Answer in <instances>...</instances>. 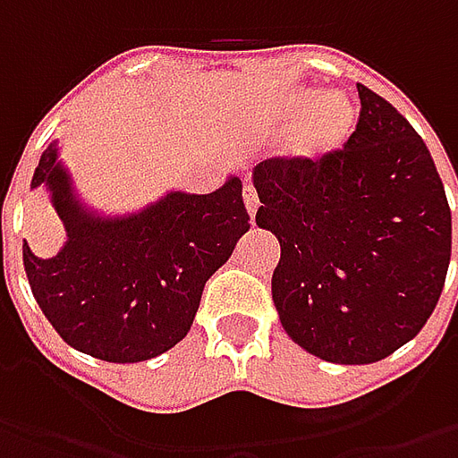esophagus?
I'll return each mask as SVG.
<instances>
[{
  "label": "esophagus",
  "mask_w": 458,
  "mask_h": 458,
  "mask_svg": "<svg viewBox=\"0 0 458 458\" xmlns=\"http://www.w3.org/2000/svg\"><path fill=\"white\" fill-rule=\"evenodd\" d=\"M242 196H244V206H247V214H250V216H255L257 206H259V199H257V191H255V188H252V185H244Z\"/></svg>",
  "instance_id": "1"
}]
</instances>
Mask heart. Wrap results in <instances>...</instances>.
<instances>
[{
  "label": "heart",
  "mask_w": 458,
  "mask_h": 458,
  "mask_svg": "<svg viewBox=\"0 0 458 458\" xmlns=\"http://www.w3.org/2000/svg\"><path fill=\"white\" fill-rule=\"evenodd\" d=\"M306 114L301 127L288 142V152L298 163H318L336 152L357 124V112L352 101L334 91L318 98L316 91H295L283 101L277 119L283 124H293L295 119Z\"/></svg>",
  "instance_id": "heart-1"
}]
</instances>
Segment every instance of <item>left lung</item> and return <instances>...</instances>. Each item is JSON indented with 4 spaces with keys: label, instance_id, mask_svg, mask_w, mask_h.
Returning <instances> with one entry per match:
<instances>
[{
    "label": "left lung",
    "instance_id": "8db88e82",
    "mask_svg": "<svg viewBox=\"0 0 458 458\" xmlns=\"http://www.w3.org/2000/svg\"><path fill=\"white\" fill-rule=\"evenodd\" d=\"M360 122L318 163L255 167L257 226L280 242L273 301L308 354L372 364L431 318L451 259V208L420 134L357 83Z\"/></svg>",
    "mask_w": 458,
    "mask_h": 458
}]
</instances>
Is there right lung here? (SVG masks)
I'll return each mask as SVG.
<instances>
[{"instance_id":"1","label":"right lung","mask_w":458,"mask_h":458,"mask_svg":"<svg viewBox=\"0 0 458 458\" xmlns=\"http://www.w3.org/2000/svg\"><path fill=\"white\" fill-rule=\"evenodd\" d=\"M32 188L50 193L65 229L55 257L22 244L32 295L63 342L116 364L152 360L183 339L206 280L250 229L234 175L214 193L170 191L137 214L98 216L79 201L53 142Z\"/></svg>"}]
</instances>
